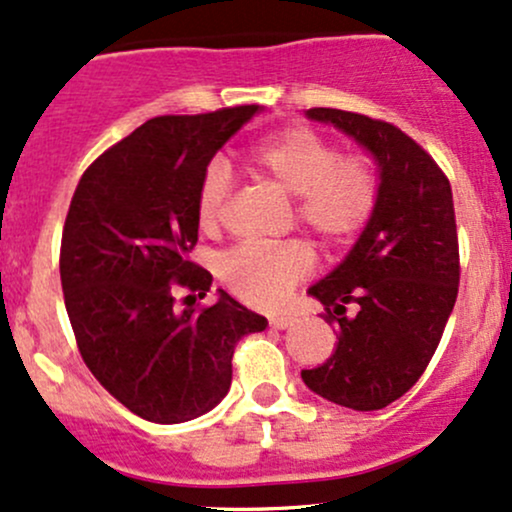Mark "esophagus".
Segmentation results:
<instances>
[{"label": "esophagus", "mask_w": 512, "mask_h": 512, "mask_svg": "<svg viewBox=\"0 0 512 512\" xmlns=\"http://www.w3.org/2000/svg\"><path fill=\"white\" fill-rule=\"evenodd\" d=\"M290 324H293V317H290V315H276V317H271V327H273V329H288Z\"/></svg>", "instance_id": "1"}]
</instances>
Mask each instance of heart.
<instances>
[{
  "instance_id": "obj_1",
  "label": "heart",
  "mask_w": 512,
  "mask_h": 512,
  "mask_svg": "<svg viewBox=\"0 0 512 512\" xmlns=\"http://www.w3.org/2000/svg\"><path fill=\"white\" fill-rule=\"evenodd\" d=\"M249 166L280 192L295 197V217L324 249L349 244L378 205V170L366 153H339L334 141L307 126H288L249 148ZM234 180L227 163L210 161L195 192L197 224L217 229L232 200ZM315 268L302 241L278 246L241 244L219 258V278L239 300L276 307L293 285Z\"/></svg>"
}]
</instances>
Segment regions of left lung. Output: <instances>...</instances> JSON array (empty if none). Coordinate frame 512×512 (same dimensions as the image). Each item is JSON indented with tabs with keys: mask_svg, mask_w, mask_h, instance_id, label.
<instances>
[{
	"mask_svg": "<svg viewBox=\"0 0 512 512\" xmlns=\"http://www.w3.org/2000/svg\"><path fill=\"white\" fill-rule=\"evenodd\" d=\"M373 156L378 205L349 256L307 293L339 342L302 381L351 410H381L415 386L437 351L459 293L452 185L398 126L344 109H307Z\"/></svg>",
	"mask_w": 512,
	"mask_h": 512,
	"instance_id": "obj_1",
	"label": "left lung"
}]
</instances>
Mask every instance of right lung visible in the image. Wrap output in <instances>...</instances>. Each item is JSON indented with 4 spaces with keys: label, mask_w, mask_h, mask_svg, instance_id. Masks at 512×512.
Segmentation results:
<instances>
[{
    "label": "right lung",
    "mask_w": 512,
    "mask_h": 512,
    "mask_svg": "<svg viewBox=\"0 0 512 512\" xmlns=\"http://www.w3.org/2000/svg\"><path fill=\"white\" fill-rule=\"evenodd\" d=\"M258 104L170 114L141 124L82 173L60 241V283L75 342L92 376L124 408L158 425L210 412L232 386L241 337L266 317L219 290L190 261L197 244L195 192L214 153Z\"/></svg>",
    "instance_id": "right-lung-1"
}]
</instances>
